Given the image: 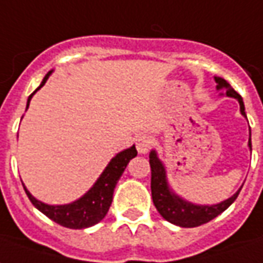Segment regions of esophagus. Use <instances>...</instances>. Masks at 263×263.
<instances>
[{"label": "esophagus", "instance_id": "1", "mask_svg": "<svg viewBox=\"0 0 263 263\" xmlns=\"http://www.w3.org/2000/svg\"><path fill=\"white\" fill-rule=\"evenodd\" d=\"M152 137L147 135H143L140 136L137 140H136V147H137V152L140 153V155H146V153H149V150L152 149Z\"/></svg>", "mask_w": 263, "mask_h": 263}]
</instances>
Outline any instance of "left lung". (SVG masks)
Listing matches in <instances>:
<instances>
[{"label": "left lung", "mask_w": 263, "mask_h": 263, "mask_svg": "<svg viewBox=\"0 0 263 263\" xmlns=\"http://www.w3.org/2000/svg\"><path fill=\"white\" fill-rule=\"evenodd\" d=\"M215 81L218 84L216 86L218 90H225V94L228 97H233V99L238 100L239 107H240V114L243 117H246L245 104H243L242 97L222 77H215ZM248 146H249V150H252L251 127H249V142H248ZM149 163L150 169H152V199H153L156 209L162 215L163 219H166L167 222L176 226H180V228H196V226L211 222L212 219H215L222 212H225L236 200L239 192H240L242 186H243L242 184L236 190V193H233L226 200H222L220 203L196 204L193 203V202L186 200L182 196H179L176 192L172 189L169 180H167L166 167H164L162 160L159 159L156 150H152L149 153Z\"/></svg>", "instance_id": "8db88e82"}]
</instances>
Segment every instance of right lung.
Returning <instances> with one entry per match:
<instances>
[{
  "mask_svg": "<svg viewBox=\"0 0 263 263\" xmlns=\"http://www.w3.org/2000/svg\"><path fill=\"white\" fill-rule=\"evenodd\" d=\"M51 71L45 74V77L41 81V84L34 93L28 97L27 100V108L30 106L32 96L37 93L41 87L47 83L48 77L51 76ZM137 156V150L136 146L133 144L128 149L121 150L120 153L114 156L113 159L108 162L106 169L103 170L99 179L94 182V184L87 190L86 193L77 200H74L71 203L66 204H48L38 200L30 193V190L25 187L24 190L27 193L28 199L31 200V203L37 208L41 213H44L47 218L54 220L55 223L64 226V228H70V229H84V228H90L99 223L100 220L104 219L107 215L110 204L113 202V193L114 187L119 182V179L123 175V172L126 169L128 162Z\"/></svg>",
  "mask_w": 263,
  "mask_h": 263,
  "instance_id": "1",
  "label": "right lung"
}]
</instances>
